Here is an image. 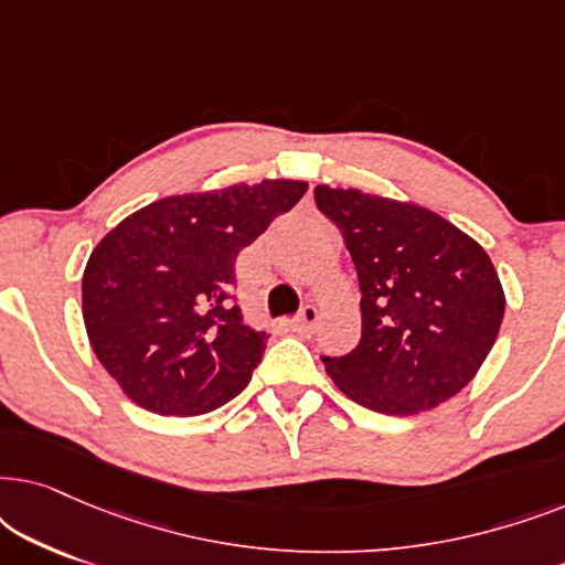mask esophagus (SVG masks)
<instances>
[{"label": "esophagus", "mask_w": 565, "mask_h": 565, "mask_svg": "<svg viewBox=\"0 0 565 565\" xmlns=\"http://www.w3.org/2000/svg\"><path fill=\"white\" fill-rule=\"evenodd\" d=\"M316 323H319V311H316L313 306H303L296 319L290 321V327H292V331H300V334H311V331L316 329Z\"/></svg>", "instance_id": "34e87169"}]
</instances>
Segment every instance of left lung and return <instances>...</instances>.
<instances>
[{
	"label": "left lung",
	"mask_w": 565,
	"mask_h": 565,
	"mask_svg": "<svg viewBox=\"0 0 565 565\" xmlns=\"http://www.w3.org/2000/svg\"><path fill=\"white\" fill-rule=\"evenodd\" d=\"M316 205L342 231L362 290V337L323 358L337 388L388 416L429 412L473 381L504 319L483 246L414 203L319 184Z\"/></svg>",
	"instance_id": "1"
}]
</instances>
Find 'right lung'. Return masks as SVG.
<instances>
[{"instance_id": "add662e5", "label": "right lung", "mask_w": 565, "mask_h": 565, "mask_svg": "<svg viewBox=\"0 0 565 565\" xmlns=\"http://www.w3.org/2000/svg\"><path fill=\"white\" fill-rule=\"evenodd\" d=\"M306 190L262 180L161 198L95 246L82 277L84 327L134 404L198 416L246 388L267 334L234 306L236 257Z\"/></svg>"}]
</instances>
